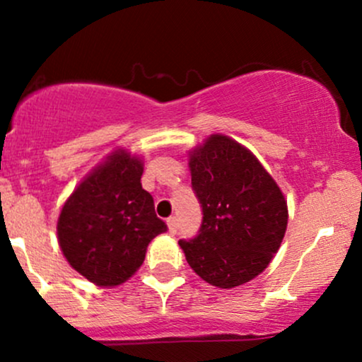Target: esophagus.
Listing matches in <instances>:
<instances>
[{"label":"esophagus","instance_id":"obj_1","mask_svg":"<svg viewBox=\"0 0 362 362\" xmlns=\"http://www.w3.org/2000/svg\"><path fill=\"white\" fill-rule=\"evenodd\" d=\"M167 226H168L170 233H172V235L177 233V230H178V221H177L175 216H172V218L167 219Z\"/></svg>","mask_w":362,"mask_h":362}]
</instances>
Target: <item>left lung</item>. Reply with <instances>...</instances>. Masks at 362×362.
<instances>
[{
  "label": "left lung",
  "instance_id": "8db88e82",
  "mask_svg": "<svg viewBox=\"0 0 362 362\" xmlns=\"http://www.w3.org/2000/svg\"><path fill=\"white\" fill-rule=\"evenodd\" d=\"M189 168L204 216L199 235L178 242L187 262L216 288L252 281L284 238V194L250 149L224 134H211L189 151Z\"/></svg>",
  "mask_w": 362,
  "mask_h": 362
}]
</instances>
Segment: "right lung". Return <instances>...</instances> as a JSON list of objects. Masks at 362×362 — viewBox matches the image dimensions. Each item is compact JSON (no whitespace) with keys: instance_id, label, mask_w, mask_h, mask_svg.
<instances>
[{"instance_id":"right-lung-1","label":"right lung","mask_w":362,"mask_h":362,"mask_svg":"<svg viewBox=\"0 0 362 362\" xmlns=\"http://www.w3.org/2000/svg\"><path fill=\"white\" fill-rule=\"evenodd\" d=\"M143 160L112 151L66 199L57 242L69 265L102 288L122 284L143 265L148 245L167 231L141 185Z\"/></svg>"}]
</instances>
